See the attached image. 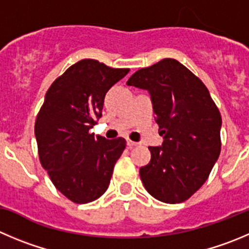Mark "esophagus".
Here are the masks:
<instances>
[{"mask_svg": "<svg viewBox=\"0 0 249 249\" xmlns=\"http://www.w3.org/2000/svg\"><path fill=\"white\" fill-rule=\"evenodd\" d=\"M127 145H128V148H133V146L138 145V143H137V142L131 141V139H127Z\"/></svg>", "mask_w": 249, "mask_h": 249, "instance_id": "esophagus-1", "label": "esophagus"}]
</instances>
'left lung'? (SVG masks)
<instances>
[{
  "label": "left lung",
  "mask_w": 249,
  "mask_h": 249,
  "mask_svg": "<svg viewBox=\"0 0 249 249\" xmlns=\"http://www.w3.org/2000/svg\"><path fill=\"white\" fill-rule=\"evenodd\" d=\"M127 84L149 91L164 138L161 146H149L142 182L160 202H184L204 184L220 155L219 108L204 83L174 58L141 68Z\"/></svg>",
  "instance_id": "left-lung-1"
}]
</instances>
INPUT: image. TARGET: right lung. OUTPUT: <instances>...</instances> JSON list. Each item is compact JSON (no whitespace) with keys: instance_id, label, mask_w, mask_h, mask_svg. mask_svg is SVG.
<instances>
[{"instance_id":"obj_1","label":"right lung","mask_w":249,"mask_h":249,"mask_svg":"<svg viewBox=\"0 0 249 249\" xmlns=\"http://www.w3.org/2000/svg\"><path fill=\"white\" fill-rule=\"evenodd\" d=\"M129 68H112L84 58L66 70L49 88L35 121L41 166L53 186L77 204L101 197L110 184L126 139L94 136L104 99Z\"/></svg>"}]
</instances>
